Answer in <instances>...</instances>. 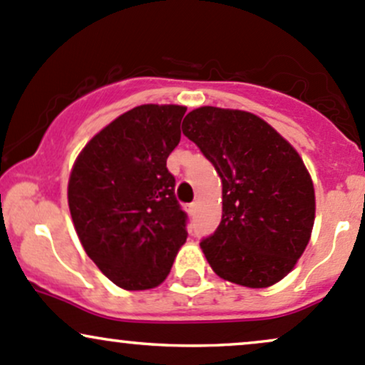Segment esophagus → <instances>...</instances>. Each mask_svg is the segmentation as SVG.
Wrapping results in <instances>:
<instances>
[{"mask_svg":"<svg viewBox=\"0 0 365 365\" xmlns=\"http://www.w3.org/2000/svg\"><path fill=\"white\" fill-rule=\"evenodd\" d=\"M195 210H197V204H195V202H192V204H189V211H190V213H192V215H194V213H195Z\"/></svg>","mask_w":365,"mask_h":365,"instance_id":"obj_1","label":"esophagus"}]
</instances>
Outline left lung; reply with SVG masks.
Here are the masks:
<instances>
[{"mask_svg": "<svg viewBox=\"0 0 365 365\" xmlns=\"http://www.w3.org/2000/svg\"><path fill=\"white\" fill-rule=\"evenodd\" d=\"M183 135L222 178V222L201 247L216 275L246 287L286 277L310 241L315 192L299 154L244 110L199 107Z\"/></svg>", "mask_w": 365, "mask_h": 365, "instance_id": "8db88e82", "label": "left lung"}]
</instances>
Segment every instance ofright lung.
I'll return each instance as SVG.
<instances>
[{"instance_id":"obj_1","label":"right lung","mask_w":365,"mask_h":365,"mask_svg":"<svg viewBox=\"0 0 365 365\" xmlns=\"http://www.w3.org/2000/svg\"><path fill=\"white\" fill-rule=\"evenodd\" d=\"M182 106H138L86 143L71 171L69 210L86 255L115 286L143 291L170 274L187 241V213L166 159Z\"/></svg>"}]
</instances>
